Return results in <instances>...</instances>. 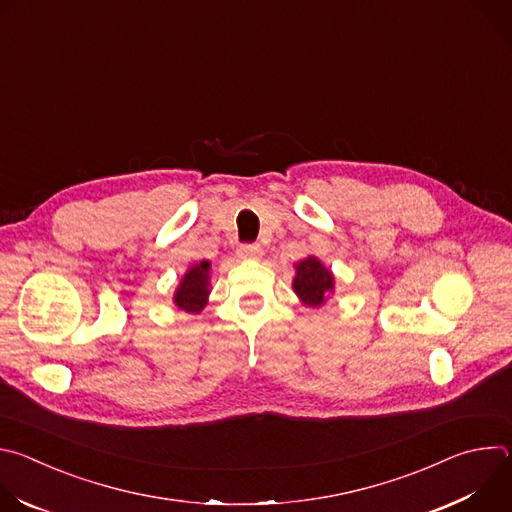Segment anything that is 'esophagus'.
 Masks as SVG:
<instances>
[{"mask_svg":"<svg viewBox=\"0 0 512 512\" xmlns=\"http://www.w3.org/2000/svg\"><path fill=\"white\" fill-rule=\"evenodd\" d=\"M237 255H239L241 259L257 261V259L263 257V249H261V245H241V247L237 249Z\"/></svg>","mask_w":512,"mask_h":512,"instance_id":"1","label":"esophagus"}]
</instances>
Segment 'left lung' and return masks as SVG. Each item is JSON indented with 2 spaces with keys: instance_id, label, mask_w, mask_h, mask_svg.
<instances>
[{
  "instance_id": "8db88e82",
  "label": "left lung",
  "mask_w": 512,
  "mask_h": 512,
  "mask_svg": "<svg viewBox=\"0 0 512 512\" xmlns=\"http://www.w3.org/2000/svg\"><path fill=\"white\" fill-rule=\"evenodd\" d=\"M294 269L291 289L304 308H322L334 296V273L316 255L300 259Z\"/></svg>"
}]
</instances>
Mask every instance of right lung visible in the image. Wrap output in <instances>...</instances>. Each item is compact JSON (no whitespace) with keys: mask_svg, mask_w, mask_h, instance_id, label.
Here are the masks:
<instances>
[{"mask_svg":"<svg viewBox=\"0 0 512 512\" xmlns=\"http://www.w3.org/2000/svg\"><path fill=\"white\" fill-rule=\"evenodd\" d=\"M210 289V261H196L182 275L172 300L180 310L198 314L208 304Z\"/></svg>","mask_w":512,"mask_h":512,"instance_id":"1","label":"right lung"}]
</instances>
